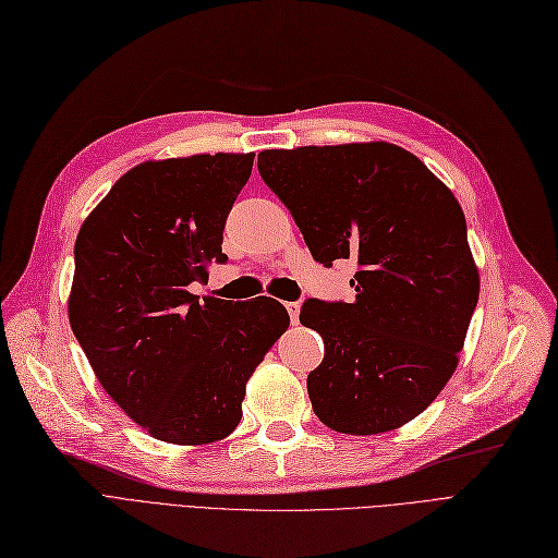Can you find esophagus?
<instances>
[{
  "mask_svg": "<svg viewBox=\"0 0 558 558\" xmlns=\"http://www.w3.org/2000/svg\"><path fill=\"white\" fill-rule=\"evenodd\" d=\"M286 312H288V316H291V323L298 325V320H300V302H286Z\"/></svg>",
  "mask_w": 558,
  "mask_h": 558,
  "instance_id": "34e87169",
  "label": "esophagus"
}]
</instances>
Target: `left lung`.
I'll list each match as a JSON object with an SVG mask.
<instances>
[{
	"mask_svg": "<svg viewBox=\"0 0 558 558\" xmlns=\"http://www.w3.org/2000/svg\"><path fill=\"white\" fill-rule=\"evenodd\" d=\"M258 172L316 263H357L353 302L310 298L300 310L325 343L306 378L314 413L355 436L407 425L450 380L477 304L462 207L390 143L265 149Z\"/></svg>",
	"mask_w": 558,
	"mask_h": 558,
	"instance_id": "8db88e82",
	"label": "left lung"
}]
</instances>
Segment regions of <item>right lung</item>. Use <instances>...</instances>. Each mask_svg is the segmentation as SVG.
<instances>
[{
	"instance_id": "obj_1",
	"label": "right lung",
	"mask_w": 558,
	"mask_h": 558,
	"mask_svg": "<svg viewBox=\"0 0 558 558\" xmlns=\"http://www.w3.org/2000/svg\"><path fill=\"white\" fill-rule=\"evenodd\" d=\"M254 155L145 161L112 184L75 240L71 330L104 390L178 446L240 425L248 376L288 330L272 298H198Z\"/></svg>"
}]
</instances>
